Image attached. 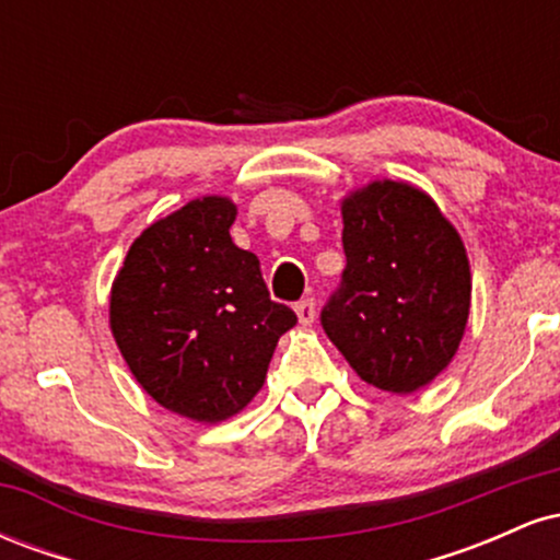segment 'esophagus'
Listing matches in <instances>:
<instances>
[{
    "label": "esophagus",
    "mask_w": 560,
    "mask_h": 560,
    "mask_svg": "<svg viewBox=\"0 0 560 560\" xmlns=\"http://www.w3.org/2000/svg\"><path fill=\"white\" fill-rule=\"evenodd\" d=\"M294 313H298V318H300L302 326H311L313 320H316V302H313V300H300L298 305H294Z\"/></svg>",
    "instance_id": "obj_1"
}]
</instances>
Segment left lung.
<instances>
[{
    "label": "left lung",
    "instance_id": "1",
    "mask_svg": "<svg viewBox=\"0 0 560 560\" xmlns=\"http://www.w3.org/2000/svg\"><path fill=\"white\" fill-rule=\"evenodd\" d=\"M342 223V287L320 324L365 384L410 395L447 369L464 339V240L427 191L389 178L345 195Z\"/></svg>",
    "mask_w": 560,
    "mask_h": 560
}]
</instances>
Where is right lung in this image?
Returning a JSON list of instances; mask_svg holds the SVG:
<instances>
[{
  "instance_id": "1",
  "label": "right lung",
  "mask_w": 560,
  "mask_h": 560,
  "mask_svg": "<svg viewBox=\"0 0 560 560\" xmlns=\"http://www.w3.org/2000/svg\"><path fill=\"white\" fill-rule=\"evenodd\" d=\"M234 221L229 197L191 199L141 231L110 289V331L133 378L197 423L247 408L298 324L268 294L258 255L231 240Z\"/></svg>"
}]
</instances>
